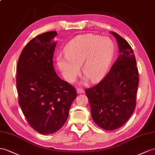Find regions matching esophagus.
<instances>
[{"mask_svg":"<svg viewBox=\"0 0 155 155\" xmlns=\"http://www.w3.org/2000/svg\"><path fill=\"white\" fill-rule=\"evenodd\" d=\"M77 94H82L83 92H84V90H83L82 89H81V88H77Z\"/></svg>","mask_w":155,"mask_h":155,"instance_id":"34e87169","label":"esophagus"}]
</instances>
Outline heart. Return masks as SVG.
<instances>
[{
  "label": "heart",
  "instance_id": "b5f03b06",
  "mask_svg": "<svg viewBox=\"0 0 155 155\" xmlns=\"http://www.w3.org/2000/svg\"><path fill=\"white\" fill-rule=\"evenodd\" d=\"M65 56L57 58V65L63 77L73 82L80 73L92 82L104 76L112 60L114 45L109 38L87 34L72 40L65 48Z\"/></svg>",
  "mask_w": 155,
  "mask_h": 155
}]
</instances>
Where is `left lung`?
I'll use <instances>...</instances> for the list:
<instances>
[{"label":"left lung","mask_w":155,"mask_h":155,"mask_svg":"<svg viewBox=\"0 0 155 155\" xmlns=\"http://www.w3.org/2000/svg\"><path fill=\"white\" fill-rule=\"evenodd\" d=\"M110 33L117 39L119 56L105 78L85 90L93 120L105 130L119 128L130 118L136 107L139 83L132 47L117 33Z\"/></svg>","instance_id":"1"}]
</instances>
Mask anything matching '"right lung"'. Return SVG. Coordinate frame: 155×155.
<instances>
[{
  "instance_id": "add662e5",
  "label": "right lung",
  "mask_w": 155,
  "mask_h": 155,
  "mask_svg": "<svg viewBox=\"0 0 155 155\" xmlns=\"http://www.w3.org/2000/svg\"><path fill=\"white\" fill-rule=\"evenodd\" d=\"M56 31L38 35L27 44L19 58L16 86L19 105L37 132H56L64 125L77 97L73 86L61 80L53 65Z\"/></svg>"
}]
</instances>
